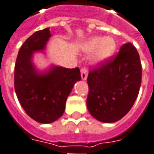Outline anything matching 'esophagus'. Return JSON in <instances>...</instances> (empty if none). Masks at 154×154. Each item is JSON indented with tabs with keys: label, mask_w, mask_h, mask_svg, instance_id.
I'll return each mask as SVG.
<instances>
[{
	"label": "esophagus",
	"mask_w": 154,
	"mask_h": 154,
	"mask_svg": "<svg viewBox=\"0 0 154 154\" xmlns=\"http://www.w3.org/2000/svg\"><path fill=\"white\" fill-rule=\"evenodd\" d=\"M81 77L82 80H85L88 77V69L86 67H82L81 69Z\"/></svg>",
	"instance_id": "1"
}]
</instances>
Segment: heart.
<instances>
[{"mask_svg":"<svg viewBox=\"0 0 154 154\" xmlns=\"http://www.w3.org/2000/svg\"><path fill=\"white\" fill-rule=\"evenodd\" d=\"M83 52L94 54L92 60L94 63H101L108 60L116 49V42L112 37L94 36L86 41L82 44Z\"/></svg>","mask_w":154,"mask_h":154,"instance_id":"obj_1","label":"heart"}]
</instances>
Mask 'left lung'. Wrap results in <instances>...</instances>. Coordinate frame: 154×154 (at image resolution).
<instances>
[{
  "label": "left lung",
  "instance_id": "8db88e82",
  "mask_svg": "<svg viewBox=\"0 0 154 154\" xmlns=\"http://www.w3.org/2000/svg\"><path fill=\"white\" fill-rule=\"evenodd\" d=\"M141 75L140 56L130 42L122 46L116 55L94 66L87 78L90 114L104 123L121 119L138 96Z\"/></svg>",
  "mask_w": 154,
  "mask_h": 154
}]
</instances>
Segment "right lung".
<instances>
[{"label": "right lung", "mask_w": 154, "mask_h": 154, "mask_svg": "<svg viewBox=\"0 0 154 154\" xmlns=\"http://www.w3.org/2000/svg\"><path fill=\"white\" fill-rule=\"evenodd\" d=\"M50 35L46 28L27 38L19 49L14 68V88L19 103L32 119L42 124L60 118L75 82L81 80L78 67L55 66L45 74L35 72L32 54L44 48Z\"/></svg>", "instance_id": "obj_1"}]
</instances>
